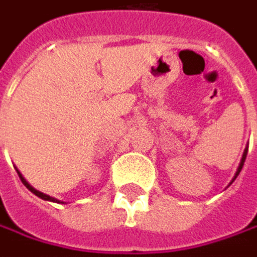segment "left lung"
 I'll return each instance as SVG.
<instances>
[{
	"mask_svg": "<svg viewBox=\"0 0 257 257\" xmlns=\"http://www.w3.org/2000/svg\"><path fill=\"white\" fill-rule=\"evenodd\" d=\"M247 151H248V148L246 146V149H244V152H243V156H241V161H240V165H238V168H237V171H235V175H234V178L231 180V183L237 178V175L240 174V171H241V168H243V165H244V161H246V156H247ZM229 183V184H231Z\"/></svg>",
	"mask_w": 257,
	"mask_h": 257,
	"instance_id": "1",
	"label": "left lung"
}]
</instances>
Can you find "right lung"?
I'll return each mask as SVG.
<instances>
[{"label":"right lung","instance_id":"obj_1","mask_svg":"<svg viewBox=\"0 0 257 257\" xmlns=\"http://www.w3.org/2000/svg\"><path fill=\"white\" fill-rule=\"evenodd\" d=\"M17 174H19V177H20V180H22V183H23V184H25V186H26V187H28L29 190H30V192L33 193V194H36L38 197H41V199H44V200H49V202H57V203H64V202H60V200H57V199H54V197H51V196H48V194H44V193H41V192H39V190H36V189H33V187H32V186L29 184L28 181L25 180V177H23V175L20 174V171H19V170H17Z\"/></svg>","mask_w":257,"mask_h":257}]
</instances>
